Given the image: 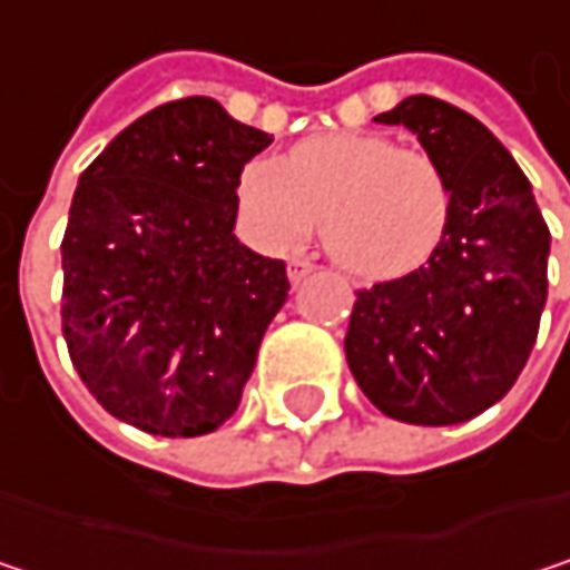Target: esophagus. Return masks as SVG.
Masks as SVG:
<instances>
[{
  "label": "esophagus",
  "instance_id": "1",
  "mask_svg": "<svg viewBox=\"0 0 570 570\" xmlns=\"http://www.w3.org/2000/svg\"><path fill=\"white\" fill-rule=\"evenodd\" d=\"M286 274H289V281H293V284H299V281H306V277L313 274V264H309L306 257H293V261H289V267H286Z\"/></svg>",
  "mask_w": 570,
  "mask_h": 570
}]
</instances>
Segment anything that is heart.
Instances as JSON below:
<instances>
[{
    "label": "heart",
    "mask_w": 570,
    "mask_h": 570,
    "mask_svg": "<svg viewBox=\"0 0 570 570\" xmlns=\"http://www.w3.org/2000/svg\"><path fill=\"white\" fill-rule=\"evenodd\" d=\"M240 227L264 250H293L316 227L333 261L363 281L422 267L449 227L452 194L439 165L373 131L299 141L286 161L250 158L234 184Z\"/></svg>",
    "instance_id": "1"
}]
</instances>
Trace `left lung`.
Segmentation results:
<instances>
[{
	"instance_id": "obj_1",
	"label": "left lung",
	"mask_w": 570,
	"mask_h": 570,
	"mask_svg": "<svg viewBox=\"0 0 570 570\" xmlns=\"http://www.w3.org/2000/svg\"><path fill=\"white\" fill-rule=\"evenodd\" d=\"M380 125H405L449 184L435 254L356 293L346 363L366 399L412 425L475 419L514 386L548 299L551 234L505 145L469 111L412 95Z\"/></svg>"
}]
</instances>
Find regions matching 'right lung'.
I'll list each match as a JSON object with an SVG mask.
<instances>
[{"label":"right lung","mask_w":570,"mask_h":570,"mask_svg":"<svg viewBox=\"0 0 570 570\" xmlns=\"http://www.w3.org/2000/svg\"><path fill=\"white\" fill-rule=\"evenodd\" d=\"M271 141L194 95L128 125L78 177L61 333L115 419L190 439L240 405L289 289L284 261L234 237L237 174Z\"/></svg>","instance_id":"obj_1"}]
</instances>
